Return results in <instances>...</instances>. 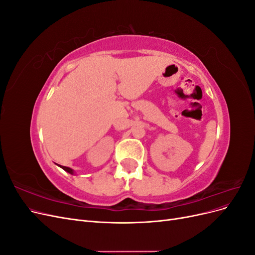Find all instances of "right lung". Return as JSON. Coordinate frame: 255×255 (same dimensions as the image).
<instances>
[{"label":"right lung","instance_id":"obj_1","mask_svg":"<svg viewBox=\"0 0 255 255\" xmlns=\"http://www.w3.org/2000/svg\"><path fill=\"white\" fill-rule=\"evenodd\" d=\"M59 167H60V168H63L64 170H65V171H67L68 173H70V174H73V173H74L71 168H69V167H65V166H60V165H59Z\"/></svg>","mask_w":255,"mask_h":255}]
</instances>
